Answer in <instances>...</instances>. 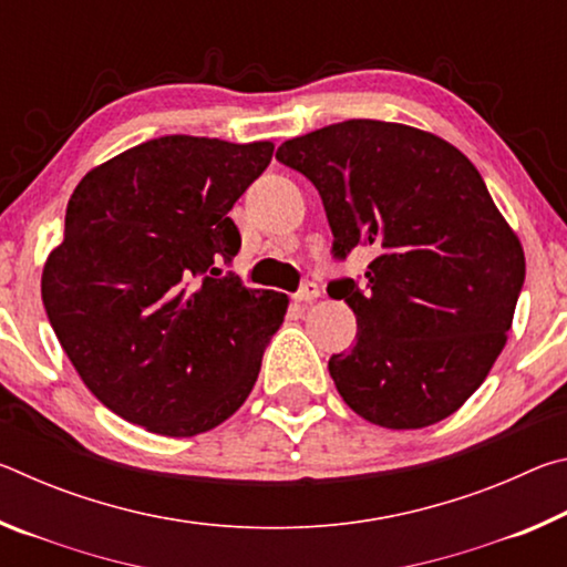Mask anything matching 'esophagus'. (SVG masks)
I'll list each match as a JSON object with an SVG mask.
<instances>
[{
  "label": "esophagus",
  "instance_id": "34e87169",
  "mask_svg": "<svg viewBox=\"0 0 567 567\" xmlns=\"http://www.w3.org/2000/svg\"><path fill=\"white\" fill-rule=\"evenodd\" d=\"M320 297V287L315 285V282H305L302 287H300V292L295 295V300L297 302H315Z\"/></svg>",
  "mask_w": 567,
  "mask_h": 567
}]
</instances>
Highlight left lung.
<instances>
[{
    "label": "left lung",
    "mask_w": 567,
    "mask_h": 567,
    "mask_svg": "<svg viewBox=\"0 0 567 567\" xmlns=\"http://www.w3.org/2000/svg\"><path fill=\"white\" fill-rule=\"evenodd\" d=\"M277 159L318 187L334 255L370 247L362 290L328 287L358 318L332 354L342 400L372 425L420 430L483 385L525 280L520 237L463 152L400 122L348 120L292 137Z\"/></svg>",
    "instance_id": "left-lung-1"
}]
</instances>
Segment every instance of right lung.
<instances>
[{
    "label": "right lung",
    "instance_id": "right-lung-1",
    "mask_svg": "<svg viewBox=\"0 0 567 567\" xmlns=\"http://www.w3.org/2000/svg\"><path fill=\"white\" fill-rule=\"evenodd\" d=\"M272 142L169 134L102 162L74 187L42 302L104 408L167 437L223 425L260 375L287 295L219 277L239 252L229 209Z\"/></svg>",
    "mask_w": 567,
    "mask_h": 567
}]
</instances>
